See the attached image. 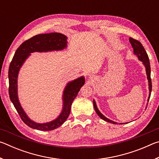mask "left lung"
Wrapping results in <instances>:
<instances>
[{
	"label": "left lung",
	"instance_id": "8db88e82",
	"mask_svg": "<svg viewBox=\"0 0 159 159\" xmlns=\"http://www.w3.org/2000/svg\"><path fill=\"white\" fill-rule=\"evenodd\" d=\"M130 42L132 45V47L133 48V50H134V53L138 56V57L139 58V60L142 61L143 64H144L145 67H146V71H147V79L148 80H149V97L148 98V101L149 100L150 98V95H151V92H152V79H151V67H150V62H149V57H148V55L146 52V50L143 47V45H142V43L136 39H134L133 38H130ZM93 105H94V108H95V110L97 114L102 119H103L105 121H107L109 123H114V124H116L117 123H116L113 120L109 119L107 117L104 116L103 114H102L100 111H99L98 107L96 106L95 102L93 101Z\"/></svg>",
	"mask_w": 159,
	"mask_h": 159
}]
</instances>
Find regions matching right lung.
Returning <instances> with one entry per match:
<instances>
[{"label": "right lung", "mask_w": 159, "mask_h": 159, "mask_svg": "<svg viewBox=\"0 0 159 159\" xmlns=\"http://www.w3.org/2000/svg\"><path fill=\"white\" fill-rule=\"evenodd\" d=\"M66 36L60 33L36 35L26 40L20 45V47L16 50L14 57L10 62L8 71V90L10 100L14 104L21 119L26 125L31 128L39 130L48 131L52 130L62 125L69 116L72 102L77 96L80 88L84 85L85 79L83 77H80L67 84L64 92V107L62 112L57 119L50 123L40 124V123L32 121L26 115L19 102L17 93V79L19 70L25 60L30 55L31 52L64 49L66 46Z\"/></svg>", "instance_id": "add662e5"}]
</instances>
